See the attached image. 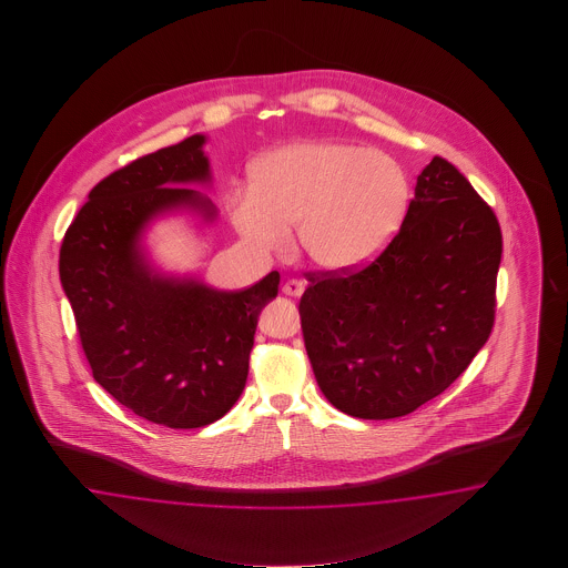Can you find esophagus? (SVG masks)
I'll use <instances>...</instances> for the list:
<instances>
[{"instance_id":"34e87169","label":"esophagus","mask_w":568,"mask_h":568,"mask_svg":"<svg viewBox=\"0 0 568 568\" xmlns=\"http://www.w3.org/2000/svg\"><path fill=\"white\" fill-rule=\"evenodd\" d=\"M306 290V283L304 281H297V278H290L285 285H283V293L285 295H292V297H300Z\"/></svg>"}]
</instances>
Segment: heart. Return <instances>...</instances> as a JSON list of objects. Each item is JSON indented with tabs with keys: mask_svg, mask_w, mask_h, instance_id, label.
Wrapping results in <instances>:
<instances>
[{
	"mask_svg": "<svg viewBox=\"0 0 568 568\" xmlns=\"http://www.w3.org/2000/svg\"><path fill=\"white\" fill-rule=\"evenodd\" d=\"M413 193V179L394 155L318 139L262 155L252 190L231 195L229 214L260 254L283 252L295 226L300 252L314 266L345 273L396 240Z\"/></svg>",
	"mask_w": 568,
	"mask_h": 568,
	"instance_id": "b5f03b06",
	"label": "heart"
}]
</instances>
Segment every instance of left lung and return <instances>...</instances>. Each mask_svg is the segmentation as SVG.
<instances>
[{
  "label": "left lung",
  "mask_w": 568,
  "mask_h": 568,
  "mask_svg": "<svg viewBox=\"0 0 568 568\" xmlns=\"http://www.w3.org/2000/svg\"><path fill=\"white\" fill-rule=\"evenodd\" d=\"M499 260L494 210L435 155L377 258L345 273H306L302 331L328 402L383 420L446 392L489 339Z\"/></svg>",
  "instance_id": "1"
}]
</instances>
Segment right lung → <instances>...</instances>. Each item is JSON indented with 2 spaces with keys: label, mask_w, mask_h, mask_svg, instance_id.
<instances>
[{
  "label": "right lung",
  "mask_w": 568,
  "mask_h": 568,
  "mask_svg": "<svg viewBox=\"0 0 568 568\" xmlns=\"http://www.w3.org/2000/svg\"><path fill=\"white\" fill-rule=\"evenodd\" d=\"M206 138L141 155L108 174L67 229L60 281L93 378L131 413L197 429L233 408L245 387L262 308L281 276L241 292L155 273L141 250L148 223L172 207L212 221L214 204L187 183L210 181Z\"/></svg>",
  "instance_id": "right-lung-1"
}]
</instances>
